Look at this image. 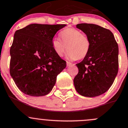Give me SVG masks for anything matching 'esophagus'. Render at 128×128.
Masks as SVG:
<instances>
[{
	"mask_svg": "<svg viewBox=\"0 0 128 128\" xmlns=\"http://www.w3.org/2000/svg\"><path fill=\"white\" fill-rule=\"evenodd\" d=\"M71 65H72V63L70 62H66V66H67V67L70 66H71Z\"/></svg>",
	"mask_w": 128,
	"mask_h": 128,
	"instance_id": "esophagus-1",
	"label": "esophagus"
}]
</instances>
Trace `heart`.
Instances as JSON below:
<instances>
[{"label":"heart","instance_id":"1","mask_svg":"<svg viewBox=\"0 0 128 128\" xmlns=\"http://www.w3.org/2000/svg\"><path fill=\"white\" fill-rule=\"evenodd\" d=\"M62 40L54 38L52 40V47L56 54L62 57L67 50L66 57L72 60L83 58L87 56L90 50L89 39L82 32L75 28H67L60 33Z\"/></svg>","mask_w":128,"mask_h":128}]
</instances>
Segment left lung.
Returning a JSON list of instances; mask_svg holds the SVG:
<instances>
[{"instance_id": "1", "label": "left lung", "mask_w": 128, "mask_h": 128, "mask_svg": "<svg viewBox=\"0 0 128 128\" xmlns=\"http://www.w3.org/2000/svg\"><path fill=\"white\" fill-rule=\"evenodd\" d=\"M89 39L90 50L81 62L74 79L79 94L94 97L104 94L110 88L118 72L119 48L113 33L94 24L76 25Z\"/></svg>"}]
</instances>
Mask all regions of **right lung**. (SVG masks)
<instances>
[{"instance_id":"add662e5","label":"right lung","mask_w":128,"mask_h":128,"mask_svg":"<svg viewBox=\"0 0 128 128\" xmlns=\"http://www.w3.org/2000/svg\"><path fill=\"white\" fill-rule=\"evenodd\" d=\"M66 24H31L17 30L10 49V74L26 95L40 96L52 91L66 62L52 47L53 38Z\"/></svg>"}]
</instances>
